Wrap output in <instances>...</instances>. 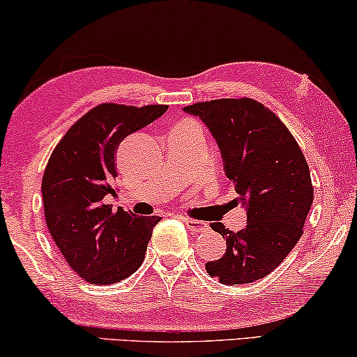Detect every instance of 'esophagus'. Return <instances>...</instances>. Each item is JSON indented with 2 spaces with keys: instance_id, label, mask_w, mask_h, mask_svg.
Segmentation results:
<instances>
[{
  "instance_id": "34e87169",
  "label": "esophagus",
  "mask_w": 357,
  "mask_h": 357,
  "mask_svg": "<svg viewBox=\"0 0 357 357\" xmlns=\"http://www.w3.org/2000/svg\"><path fill=\"white\" fill-rule=\"evenodd\" d=\"M183 222H185V226H187L190 231H193V232H204L208 229L206 222L197 221V219H192V218H183Z\"/></svg>"
}]
</instances>
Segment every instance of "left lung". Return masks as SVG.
Here are the masks:
<instances>
[{"instance_id": "obj_1", "label": "left lung", "mask_w": 357, "mask_h": 357, "mask_svg": "<svg viewBox=\"0 0 357 357\" xmlns=\"http://www.w3.org/2000/svg\"><path fill=\"white\" fill-rule=\"evenodd\" d=\"M202 119L221 148L224 170L247 206V226L226 238V253L206 271L222 284H247L275 270L302 234L314 202L309 164L275 112L255 99H216L183 109Z\"/></svg>"}]
</instances>
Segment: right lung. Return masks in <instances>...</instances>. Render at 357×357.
Returning <instances> with one entry per match:
<instances>
[{
  "instance_id": "right-lung-1",
  "label": "right lung",
  "mask_w": 357,
  "mask_h": 357,
  "mask_svg": "<svg viewBox=\"0 0 357 357\" xmlns=\"http://www.w3.org/2000/svg\"><path fill=\"white\" fill-rule=\"evenodd\" d=\"M169 105L104 102L81 116L48 159L42 178L48 232L73 270L91 284H114L143 265L159 216L112 209L116 149Z\"/></svg>"
}]
</instances>
